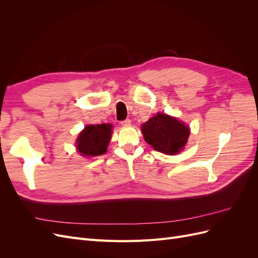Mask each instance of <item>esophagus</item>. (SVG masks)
I'll return each mask as SVG.
<instances>
[{"label":"esophagus","instance_id":"obj_1","mask_svg":"<svg viewBox=\"0 0 258 258\" xmlns=\"http://www.w3.org/2000/svg\"><path fill=\"white\" fill-rule=\"evenodd\" d=\"M130 123H131V120H130V119H124V120L121 121V124H122V126H124V127L130 126Z\"/></svg>","mask_w":258,"mask_h":258}]
</instances>
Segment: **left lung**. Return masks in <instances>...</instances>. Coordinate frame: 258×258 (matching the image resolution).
Returning <instances> with one entry per match:
<instances>
[{"mask_svg": "<svg viewBox=\"0 0 258 258\" xmlns=\"http://www.w3.org/2000/svg\"><path fill=\"white\" fill-rule=\"evenodd\" d=\"M144 140L155 151L175 155L181 152L189 137V127L175 117L158 113L142 124Z\"/></svg>", "mask_w": 258, "mask_h": 258, "instance_id": "obj_1", "label": "left lung"}]
</instances>
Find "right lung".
Wrapping results in <instances>:
<instances>
[{
	"instance_id": "obj_1",
	"label": "right lung",
	"mask_w": 258,
	"mask_h": 258,
	"mask_svg": "<svg viewBox=\"0 0 258 258\" xmlns=\"http://www.w3.org/2000/svg\"><path fill=\"white\" fill-rule=\"evenodd\" d=\"M112 124H88L76 139V148L84 157L105 154L111 141Z\"/></svg>"
}]
</instances>
